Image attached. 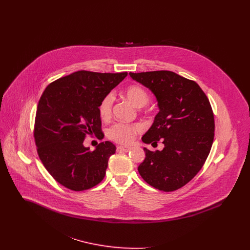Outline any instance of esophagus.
Segmentation results:
<instances>
[{
  "mask_svg": "<svg viewBox=\"0 0 250 250\" xmlns=\"http://www.w3.org/2000/svg\"><path fill=\"white\" fill-rule=\"evenodd\" d=\"M130 150V147H127V146H118V147H117V151H118V152L127 153V152H129Z\"/></svg>",
  "mask_w": 250,
  "mask_h": 250,
  "instance_id": "1",
  "label": "esophagus"
}]
</instances>
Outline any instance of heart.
<instances>
[{
    "label": "heart",
    "mask_w": 250,
    "mask_h": 250,
    "mask_svg": "<svg viewBox=\"0 0 250 250\" xmlns=\"http://www.w3.org/2000/svg\"><path fill=\"white\" fill-rule=\"evenodd\" d=\"M125 94L126 98L137 107H144L149 102L148 93L140 85L128 86L125 89ZM112 105H113V95L107 94L102 99L98 107L99 115L102 119H108L111 116ZM143 130V126L139 124L116 123L108 128L107 136L110 140L116 143L128 144L134 141L138 133H141Z\"/></svg>",
    "instance_id": "obj_1"
}]
</instances>
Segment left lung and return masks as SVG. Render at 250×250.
<instances>
[{"mask_svg":"<svg viewBox=\"0 0 250 250\" xmlns=\"http://www.w3.org/2000/svg\"><path fill=\"white\" fill-rule=\"evenodd\" d=\"M155 95L159 112L142 140L164 144L162 151L143 148L138 167L143 180L159 190H177L196 176L211 151L214 137L213 109L194 81L174 72L129 73Z\"/></svg>","mask_w":250,"mask_h":250,"instance_id":"1","label":"left lung"}]
</instances>
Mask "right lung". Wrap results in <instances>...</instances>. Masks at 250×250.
Here are the masks:
<instances>
[{
	"label": "right lung",
	"mask_w": 250,
	"mask_h": 250,
	"mask_svg": "<svg viewBox=\"0 0 250 250\" xmlns=\"http://www.w3.org/2000/svg\"><path fill=\"white\" fill-rule=\"evenodd\" d=\"M126 76L127 72L81 70L48 84L41 95L34 130L37 154L49 174L64 188L86 190L105 177L115 145L100 143L91 151L83 142L87 136L103 138L99 104Z\"/></svg>",
	"instance_id": "add662e5"
}]
</instances>
